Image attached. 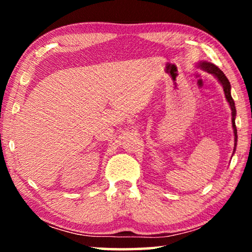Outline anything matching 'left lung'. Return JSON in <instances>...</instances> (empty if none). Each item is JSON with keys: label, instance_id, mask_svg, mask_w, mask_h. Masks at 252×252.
Returning <instances> with one entry per match:
<instances>
[{"label": "left lung", "instance_id": "1", "mask_svg": "<svg viewBox=\"0 0 252 252\" xmlns=\"http://www.w3.org/2000/svg\"><path fill=\"white\" fill-rule=\"evenodd\" d=\"M201 66L204 68L205 71H208L209 73H212L213 75H216V77L218 78V80L221 82V85L223 87V92H225V96H226L227 101H228V103H229L230 109H232V116H233L232 123H233V128H234V135H235V147H236V141H237V130H236V126H235L236 109H235V103H234V99L232 98V95H230V84H229L228 79L226 78V75L223 74V72L220 70L219 67H217L216 65L204 62V63L201 64ZM234 150H235V148H234Z\"/></svg>", "mask_w": 252, "mask_h": 252}]
</instances>
